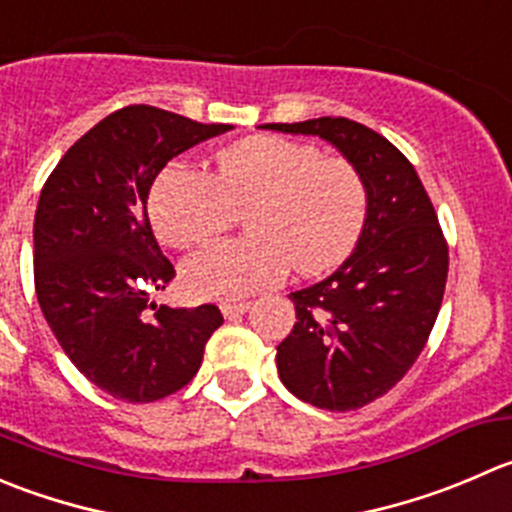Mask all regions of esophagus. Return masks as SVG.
<instances>
[{"mask_svg":"<svg viewBox=\"0 0 512 512\" xmlns=\"http://www.w3.org/2000/svg\"><path fill=\"white\" fill-rule=\"evenodd\" d=\"M220 310H222V315H225V317L245 315V312L250 310V302H222Z\"/></svg>","mask_w":512,"mask_h":512,"instance_id":"34e87169","label":"esophagus"}]
</instances>
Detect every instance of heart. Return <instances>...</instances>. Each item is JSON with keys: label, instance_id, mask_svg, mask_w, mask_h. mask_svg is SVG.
Wrapping results in <instances>:
<instances>
[{"label": "heart", "instance_id": "b5f03b06", "mask_svg": "<svg viewBox=\"0 0 512 512\" xmlns=\"http://www.w3.org/2000/svg\"><path fill=\"white\" fill-rule=\"evenodd\" d=\"M245 212L247 237L202 247L182 265V287L205 300H235L295 270L320 275L360 240L370 212L367 180L347 157L287 137L257 135L215 157L212 175L175 162L157 175L150 217L170 247H192Z\"/></svg>", "mask_w": 512, "mask_h": 512}]
</instances>
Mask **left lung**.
Wrapping results in <instances>:
<instances>
[{"instance_id": "obj_1", "label": "left lung", "mask_w": 512, "mask_h": 512, "mask_svg": "<svg viewBox=\"0 0 512 512\" xmlns=\"http://www.w3.org/2000/svg\"><path fill=\"white\" fill-rule=\"evenodd\" d=\"M265 127L322 137L367 180L355 252L322 282L290 292L297 322L277 345V372L295 398L357 410L395 388L423 352L443 302L448 242L415 167L370 127L345 117Z\"/></svg>"}]
</instances>
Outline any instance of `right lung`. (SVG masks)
Returning a JSON list of instances; mask_svg holds the SVG:
<instances>
[{"label": "right lung", "mask_w": 512, "mask_h": 512, "mask_svg": "<svg viewBox=\"0 0 512 512\" xmlns=\"http://www.w3.org/2000/svg\"><path fill=\"white\" fill-rule=\"evenodd\" d=\"M232 130L132 104L79 137L39 195L34 287L54 337L79 372L124 403H155L197 375L215 305L150 300L175 277L162 255L147 197L172 157Z\"/></svg>", "instance_id": "1"}]
</instances>
